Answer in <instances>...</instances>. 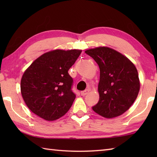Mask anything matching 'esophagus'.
<instances>
[{
	"instance_id": "1",
	"label": "esophagus",
	"mask_w": 157,
	"mask_h": 157,
	"mask_svg": "<svg viewBox=\"0 0 157 157\" xmlns=\"http://www.w3.org/2000/svg\"><path fill=\"white\" fill-rule=\"evenodd\" d=\"M88 92H89L88 90H86L82 91V92H81V95H82V96H85V95H86V94H88Z\"/></svg>"
}]
</instances>
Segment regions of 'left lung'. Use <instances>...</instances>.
Returning a JSON list of instances; mask_svg holds the SVG:
<instances>
[{
	"label": "left lung",
	"mask_w": 157,
	"mask_h": 157,
	"mask_svg": "<svg viewBox=\"0 0 157 157\" xmlns=\"http://www.w3.org/2000/svg\"><path fill=\"white\" fill-rule=\"evenodd\" d=\"M85 52L100 68V98L92 110L106 118L121 115L134 102L140 90L135 65L126 56L108 47L90 49Z\"/></svg>",
	"instance_id": "8db88e82"
}]
</instances>
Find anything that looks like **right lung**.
<instances>
[{
	"label": "right lung",
	"instance_id": "1",
	"mask_svg": "<svg viewBox=\"0 0 157 157\" xmlns=\"http://www.w3.org/2000/svg\"><path fill=\"white\" fill-rule=\"evenodd\" d=\"M81 52L79 50H55L43 54L26 69L21 78V92L32 112L54 121L69 111L75 94L68 71Z\"/></svg>",
	"mask_w": 157,
	"mask_h": 157
}]
</instances>
